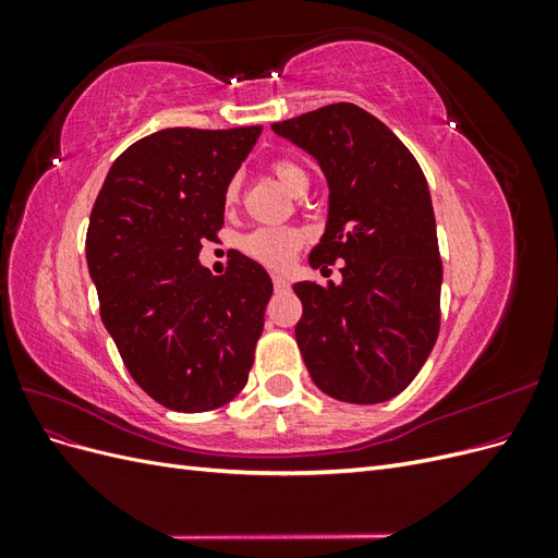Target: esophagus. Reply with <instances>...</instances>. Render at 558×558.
<instances>
[{"label":"esophagus","mask_w":558,"mask_h":558,"mask_svg":"<svg viewBox=\"0 0 558 558\" xmlns=\"http://www.w3.org/2000/svg\"><path fill=\"white\" fill-rule=\"evenodd\" d=\"M272 283H275V291H277V293L289 291V281H286L281 275H275V277H272Z\"/></svg>","instance_id":"esophagus-1"}]
</instances>
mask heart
Wrapping results in <instances>:
<instances>
[{"label":"heart","instance_id":"obj_1","mask_svg":"<svg viewBox=\"0 0 558 558\" xmlns=\"http://www.w3.org/2000/svg\"><path fill=\"white\" fill-rule=\"evenodd\" d=\"M272 174L277 177V181L283 185L286 191L291 195L300 197L305 195L310 189V174L305 167L295 160H275L272 162ZM226 205L232 207L238 205L240 199V179H232L226 185ZM307 234L302 232L300 228H256L251 230L248 234H244L240 246L244 253H248L251 258H256L258 263L267 265V267H286L293 258L295 253L300 251V246L305 244Z\"/></svg>","mask_w":558,"mask_h":558}]
</instances>
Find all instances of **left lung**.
I'll return each instance as SVG.
<instances>
[{"mask_svg":"<svg viewBox=\"0 0 558 558\" xmlns=\"http://www.w3.org/2000/svg\"><path fill=\"white\" fill-rule=\"evenodd\" d=\"M272 130L307 150L328 181L326 232L310 265L344 260L342 283L293 286L302 359L335 400H391L440 330L442 260L426 177L408 146L356 105L320 107Z\"/></svg>","mask_w":558,"mask_h":558,"instance_id":"1","label":"left lung"}]
</instances>
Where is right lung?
I'll return each instance as SVG.
<instances>
[{
	"label": "right lung",
	"mask_w": 558,
	"mask_h": 558,
	"mask_svg": "<svg viewBox=\"0 0 558 558\" xmlns=\"http://www.w3.org/2000/svg\"><path fill=\"white\" fill-rule=\"evenodd\" d=\"M260 132L148 134L116 158L90 211L86 260L102 324L132 379L174 412L221 408L253 365L272 279L242 253L221 277L197 256Z\"/></svg>",
	"instance_id": "add662e5"
}]
</instances>
